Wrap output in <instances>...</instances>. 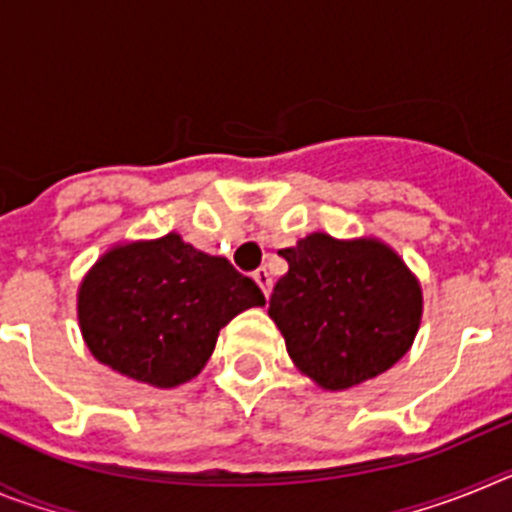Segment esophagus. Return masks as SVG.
<instances>
[{
    "mask_svg": "<svg viewBox=\"0 0 512 512\" xmlns=\"http://www.w3.org/2000/svg\"><path fill=\"white\" fill-rule=\"evenodd\" d=\"M253 279H256V284H259V287H261V292H264V295L269 297V292H271V274H269V269H266V266L256 269V271H253Z\"/></svg>",
    "mask_w": 512,
    "mask_h": 512,
    "instance_id": "obj_1",
    "label": "esophagus"
}]
</instances>
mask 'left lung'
I'll return each mask as SVG.
<instances>
[{"mask_svg":"<svg viewBox=\"0 0 512 512\" xmlns=\"http://www.w3.org/2000/svg\"><path fill=\"white\" fill-rule=\"evenodd\" d=\"M289 271L274 284L269 318L289 359L320 390L343 392L408 354L423 318V289L379 238L310 233L282 248Z\"/></svg>","mask_w":512,"mask_h":512,"instance_id":"obj_1","label":"left lung"}]
</instances>
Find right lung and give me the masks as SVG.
Segmentation results:
<instances>
[{"label": "right lung", "instance_id": "obj_1", "mask_svg": "<svg viewBox=\"0 0 512 512\" xmlns=\"http://www.w3.org/2000/svg\"><path fill=\"white\" fill-rule=\"evenodd\" d=\"M264 305L253 279L179 233L115 243L76 292V318L94 359L156 390L197 377L220 328Z\"/></svg>", "mask_w": 512, "mask_h": 512}]
</instances>
